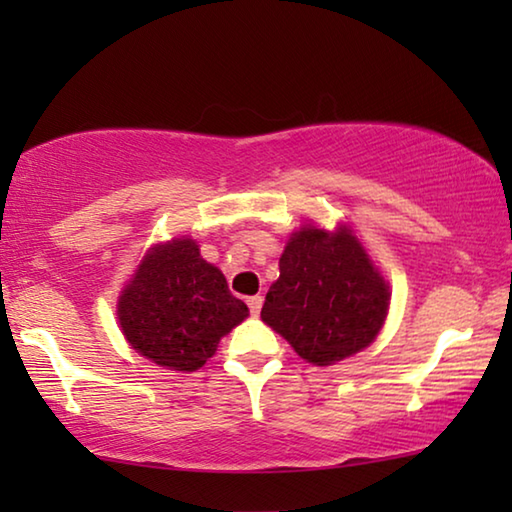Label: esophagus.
<instances>
[{
  "mask_svg": "<svg viewBox=\"0 0 512 512\" xmlns=\"http://www.w3.org/2000/svg\"><path fill=\"white\" fill-rule=\"evenodd\" d=\"M246 302H248L250 314L259 316V311H262V305H264V298H262V296H250Z\"/></svg>",
  "mask_w": 512,
  "mask_h": 512,
  "instance_id": "obj_1",
  "label": "esophagus"
}]
</instances>
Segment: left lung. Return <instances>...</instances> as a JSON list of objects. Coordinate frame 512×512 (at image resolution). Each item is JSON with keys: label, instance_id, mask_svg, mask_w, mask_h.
<instances>
[{"label": "left lung", "instance_id": "1", "mask_svg": "<svg viewBox=\"0 0 512 512\" xmlns=\"http://www.w3.org/2000/svg\"><path fill=\"white\" fill-rule=\"evenodd\" d=\"M388 284L350 230L300 228L280 257L262 320L302 359L329 366L375 341L388 311Z\"/></svg>", "mask_w": 512, "mask_h": 512}]
</instances>
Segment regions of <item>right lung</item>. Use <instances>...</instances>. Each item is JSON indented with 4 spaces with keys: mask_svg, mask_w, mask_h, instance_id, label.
Wrapping results in <instances>:
<instances>
[{
    "mask_svg": "<svg viewBox=\"0 0 512 512\" xmlns=\"http://www.w3.org/2000/svg\"><path fill=\"white\" fill-rule=\"evenodd\" d=\"M128 343L153 363L194 372L212 357L221 336L248 316L219 268L192 239L155 246L117 305Z\"/></svg>",
    "mask_w": 512,
    "mask_h": 512,
    "instance_id": "add662e5",
    "label": "right lung"
}]
</instances>
